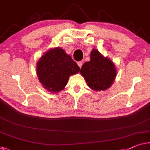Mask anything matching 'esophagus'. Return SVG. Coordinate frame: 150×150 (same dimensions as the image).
Wrapping results in <instances>:
<instances>
[{
  "label": "esophagus",
  "instance_id": "1",
  "mask_svg": "<svg viewBox=\"0 0 150 150\" xmlns=\"http://www.w3.org/2000/svg\"><path fill=\"white\" fill-rule=\"evenodd\" d=\"M78 65H79V66L80 67V68H81L82 66V62H79L77 63Z\"/></svg>",
  "mask_w": 150,
  "mask_h": 150
}]
</instances>
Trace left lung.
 <instances>
[{
  "label": "left lung",
  "instance_id": "8db88e82",
  "mask_svg": "<svg viewBox=\"0 0 150 150\" xmlns=\"http://www.w3.org/2000/svg\"><path fill=\"white\" fill-rule=\"evenodd\" d=\"M80 72L91 89L99 91L110 87L116 76L114 63L95 49L91 51V60L82 65Z\"/></svg>",
  "mask_w": 150,
  "mask_h": 150
}]
</instances>
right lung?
<instances>
[{"mask_svg":"<svg viewBox=\"0 0 150 150\" xmlns=\"http://www.w3.org/2000/svg\"><path fill=\"white\" fill-rule=\"evenodd\" d=\"M80 68L64 49L49 50L38 61L36 72L43 86L51 92L63 90L71 75L79 73Z\"/></svg>","mask_w":150,"mask_h":150,"instance_id":"right-lung-1","label":"right lung"}]
</instances>
